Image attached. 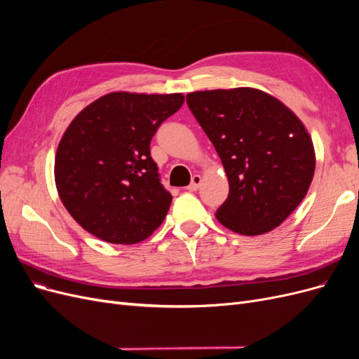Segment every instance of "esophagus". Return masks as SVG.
Wrapping results in <instances>:
<instances>
[{
  "mask_svg": "<svg viewBox=\"0 0 359 359\" xmlns=\"http://www.w3.org/2000/svg\"><path fill=\"white\" fill-rule=\"evenodd\" d=\"M201 182H202L201 175H193L191 177V182H190V186L187 187V190L189 191H196L199 189V186H201Z\"/></svg>",
  "mask_w": 359,
  "mask_h": 359,
  "instance_id": "esophagus-1",
  "label": "esophagus"
}]
</instances>
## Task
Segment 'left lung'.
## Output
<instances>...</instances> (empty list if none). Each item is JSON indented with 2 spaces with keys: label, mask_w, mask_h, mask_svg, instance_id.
Masks as SVG:
<instances>
[{
  "label": "left lung",
  "mask_w": 359,
  "mask_h": 359,
  "mask_svg": "<svg viewBox=\"0 0 359 359\" xmlns=\"http://www.w3.org/2000/svg\"><path fill=\"white\" fill-rule=\"evenodd\" d=\"M187 104L229 180L217 220L241 235H262L283 223L306 198L316 166L298 116L253 88L190 93Z\"/></svg>",
  "instance_id": "left-lung-1"
}]
</instances>
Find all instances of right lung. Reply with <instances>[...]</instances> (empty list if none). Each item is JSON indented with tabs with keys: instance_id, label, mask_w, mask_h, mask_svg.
<instances>
[{
	"instance_id": "1",
	"label": "right lung",
	"mask_w": 359,
	"mask_h": 359,
	"mask_svg": "<svg viewBox=\"0 0 359 359\" xmlns=\"http://www.w3.org/2000/svg\"><path fill=\"white\" fill-rule=\"evenodd\" d=\"M182 94L111 93L76 116L55 157L60 198L86 232L112 244L145 240L165 220L172 194L151 157V139Z\"/></svg>"
}]
</instances>
